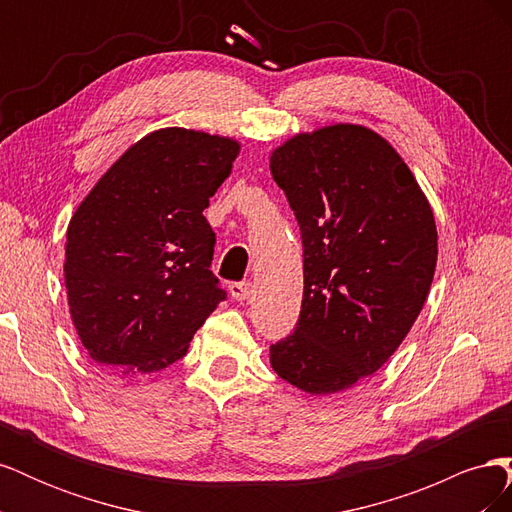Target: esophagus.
I'll return each mask as SVG.
<instances>
[{"mask_svg": "<svg viewBox=\"0 0 512 512\" xmlns=\"http://www.w3.org/2000/svg\"><path fill=\"white\" fill-rule=\"evenodd\" d=\"M250 292H252V284H250V282H235V284H230V294H232V297H235L237 301H245L247 297H250Z\"/></svg>", "mask_w": 512, "mask_h": 512, "instance_id": "34e87169", "label": "esophagus"}]
</instances>
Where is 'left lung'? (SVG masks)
I'll list each match as a JSON object with an SVG mask.
<instances>
[{
  "mask_svg": "<svg viewBox=\"0 0 512 512\" xmlns=\"http://www.w3.org/2000/svg\"><path fill=\"white\" fill-rule=\"evenodd\" d=\"M303 239V303L271 367L309 395L352 389L391 359L421 314L438 230L412 170L380 134L335 123L271 153Z\"/></svg>",
  "mask_w": 512,
  "mask_h": 512,
  "instance_id": "8db88e82",
  "label": "left lung"
}]
</instances>
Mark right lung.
Segmentation results:
<instances>
[{"mask_svg": "<svg viewBox=\"0 0 512 512\" xmlns=\"http://www.w3.org/2000/svg\"><path fill=\"white\" fill-rule=\"evenodd\" d=\"M239 149L235 138L156 130L74 211L64 280L74 329L98 365L123 374L168 367L226 299L209 269L215 232L203 211Z\"/></svg>", "mask_w": 512, "mask_h": 512, "instance_id": "1", "label": "right lung"}]
</instances>
